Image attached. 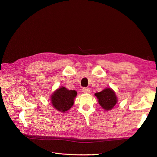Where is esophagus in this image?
I'll return each mask as SVG.
<instances>
[{"mask_svg": "<svg viewBox=\"0 0 157 157\" xmlns=\"http://www.w3.org/2000/svg\"><path fill=\"white\" fill-rule=\"evenodd\" d=\"M90 88H88V87H84V88H82V91L84 93H90Z\"/></svg>", "mask_w": 157, "mask_h": 157, "instance_id": "1", "label": "esophagus"}]
</instances>
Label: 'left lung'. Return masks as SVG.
I'll return each instance as SVG.
<instances>
[{
	"label": "left lung",
	"mask_w": 157,
	"mask_h": 157,
	"mask_svg": "<svg viewBox=\"0 0 157 157\" xmlns=\"http://www.w3.org/2000/svg\"><path fill=\"white\" fill-rule=\"evenodd\" d=\"M95 96L102 108L105 110H110L117 102V98L115 92L111 88H106L101 92L96 93Z\"/></svg>",
	"instance_id": "left-lung-1"
}]
</instances>
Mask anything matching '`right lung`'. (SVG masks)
<instances>
[{"label":"right lung","mask_w":157,"mask_h":157,"mask_svg":"<svg viewBox=\"0 0 157 157\" xmlns=\"http://www.w3.org/2000/svg\"><path fill=\"white\" fill-rule=\"evenodd\" d=\"M77 94L75 90H68L62 87L56 90L52 96V104L57 110L65 113L72 107Z\"/></svg>","instance_id":"1"}]
</instances>
